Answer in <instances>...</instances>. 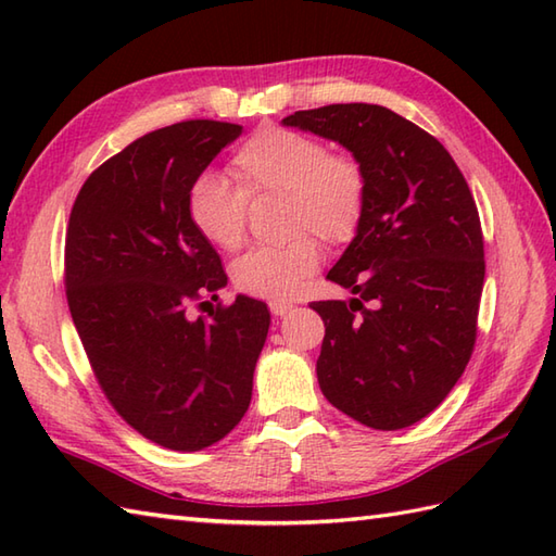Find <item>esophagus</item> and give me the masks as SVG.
<instances>
[{"label":"esophagus","mask_w":556,"mask_h":556,"mask_svg":"<svg viewBox=\"0 0 556 556\" xmlns=\"http://www.w3.org/2000/svg\"><path fill=\"white\" fill-rule=\"evenodd\" d=\"M291 308H293V305L285 303V301H271L269 303V311H271V315H275V317H285Z\"/></svg>","instance_id":"esophagus-1"}]
</instances>
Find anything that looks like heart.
Segmentation results:
<instances>
[{
	"instance_id": "1",
	"label": "heart",
	"mask_w": 556,
	"mask_h": 556,
	"mask_svg": "<svg viewBox=\"0 0 556 556\" xmlns=\"http://www.w3.org/2000/svg\"><path fill=\"white\" fill-rule=\"evenodd\" d=\"M231 174L239 188L203 172L188 188L186 215L219 251L245 239L248 198L285 193L287 229L299 231L277 245H260L231 265L233 287L265 301L296 296L303 279L320 267L323 248L356 239L368 210V176L351 155H332L323 140L293 128L263 126L236 150Z\"/></svg>"
}]
</instances>
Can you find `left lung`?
<instances>
[{
  "label": "left lung",
  "mask_w": 556,
  "mask_h": 556,
  "mask_svg": "<svg viewBox=\"0 0 556 556\" xmlns=\"http://www.w3.org/2000/svg\"><path fill=\"white\" fill-rule=\"evenodd\" d=\"M344 146L368 176V210L317 301V382L332 406L401 430L442 404L470 361L485 251L476 200L440 140L380 104H329L281 119Z\"/></svg>",
  "instance_id": "obj_1"
}]
</instances>
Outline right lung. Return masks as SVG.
I'll list each match as a JSON object with an SVG mask.
<instances>
[{"label": "right lung", "mask_w": 556, "mask_h": 556, "mask_svg": "<svg viewBox=\"0 0 556 556\" xmlns=\"http://www.w3.org/2000/svg\"><path fill=\"white\" fill-rule=\"evenodd\" d=\"M241 131L193 119L146 134L88 176L68 217L66 301L92 372L134 430L174 452L239 425L269 329L267 305L241 293L210 320L188 315L227 287L188 188Z\"/></svg>", "instance_id": "right-lung-1"}]
</instances>
